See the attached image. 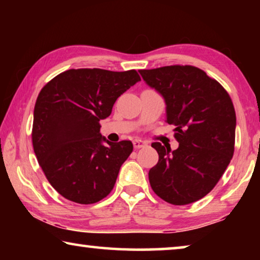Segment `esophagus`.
Masks as SVG:
<instances>
[{"label":"esophagus","mask_w":260,"mask_h":260,"mask_svg":"<svg viewBox=\"0 0 260 260\" xmlns=\"http://www.w3.org/2000/svg\"><path fill=\"white\" fill-rule=\"evenodd\" d=\"M146 146H147V143L144 142V141H142V140H134L133 141V147L135 149H140V148H143V147H146Z\"/></svg>","instance_id":"34e87169"}]
</instances>
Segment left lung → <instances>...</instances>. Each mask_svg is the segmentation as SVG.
<instances>
[{"mask_svg": "<svg viewBox=\"0 0 260 260\" xmlns=\"http://www.w3.org/2000/svg\"><path fill=\"white\" fill-rule=\"evenodd\" d=\"M166 104V122L174 125L177 150L152 143L159 159L149 171L152 190L174 205L203 199L222 177L234 153V105L220 83L190 65L140 70Z\"/></svg>", "mask_w": 260, "mask_h": 260, "instance_id": "left-lung-1", "label": "left lung"}]
</instances>
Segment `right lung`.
Returning a JSON list of instances; mask_svg holds the SVG:
<instances>
[{
	"instance_id": "1",
	"label": "right lung",
	"mask_w": 260,
	"mask_h": 260,
	"mask_svg": "<svg viewBox=\"0 0 260 260\" xmlns=\"http://www.w3.org/2000/svg\"><path fill=\"white\" fill-rule=\"evenodd\" d=\"M139 81L135 70L72 69L41 89L33 114L34 152L48 181L67 200L93 204L111 192L133 144L110 142L100 133V120Z\"/></svg>"
}]
</instances>
